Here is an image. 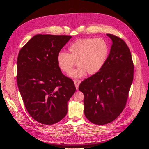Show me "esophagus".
Returning <instances> with one entry per match:
<instances>
[{
	"label": "esophagus",
	"instance_id": "esophagus-1",
	"mask_svg": "<svg viewBox=\"0 0 149 149\" xmlns=\"http://www.w3.org/2000/svg\"><path fill=\"white\" fill-rule=\"evenodd\" d=\"M74 83L75 85V87L76 88V89H78V87L81 83V81L80 80H74Z\"/></svg>",
	"mask_w": 149,
	"mask_h": 149
}]
</instances>
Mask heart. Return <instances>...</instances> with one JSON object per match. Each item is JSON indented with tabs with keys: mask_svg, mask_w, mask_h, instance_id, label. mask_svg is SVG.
Instances as JSON below:
<instances>
[{
	"mask_svg": "<svg viewBox=\"0 0 149 149\" xmlns=\"http://www.w3.org/2000/svg\"><path fill=\"white\" fill-rule=\"evenodd\" d=\"M69 53L61 52L57 55V65L60 70L69 73L76 65L69 76L80 78L86 74H94L105 65L109 56L108 44L103 38H83L76 40L68 47Z\"/></svg>",
	"mask_w": 149,
	"mask_h": 149,
	"instance_id": "heart-1",
	"label": "heart"
}]
</instances>
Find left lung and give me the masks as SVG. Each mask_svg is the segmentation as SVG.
<instances>
[{
  "mask_svg": "<svg viewBox=\"0 0 149 149\" xmlns=\"http://www.w3.org/2000/svg\"><path fill=\"white\" fill-rule=\"evenodd\" d=\"M107 35L112 44L105 65L79 86L84 96V115L97 125L111 123L123 112L134 77L133 61L127 44L114 35Z\"/></svg>",
  "mask_w": 149,
  "mask_h": 149,
  "instance_id": "1",
  "label": "left lung"
}]
</instances>
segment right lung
I'll return each instance as SVG.
<instances>
[{
  "mask_svg": "<svg viewBox=\"0 0 149 149\" xmlns=\"http://www.w3.org/2000/svg\"><path fill=\"white\" fill-rule=\"evenodd\" d=\"M71 36L38 34L21 48L17 81L25 106L38 123L51 125L65 118L76 88L61 73L57 55Z\"/></svg>",
  "mask_w": 149,
  "mask_h": 149,
  "instance_id": "1",
  "label": "right lung"
}]
</instances>
